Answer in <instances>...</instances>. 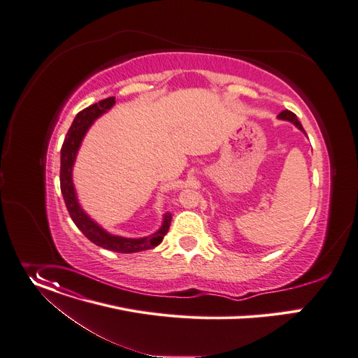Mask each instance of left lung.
Segmentation results:
<instances>
[{"instance_id":"left-lung-1","label":"left lung","mask_w":358,"mask_h":358,"mask_svg":"<svg viewBox=\"0 0 358 358\" xmlns=\"http://www.w3.org/2000/svg\"><path fill=\"white\" fill-rule=\"evenodd\" d=\"M277 118H278V120H284V121H289L291 124H294V125L300 129V131H303V133L306 134L301 122L297 120V115H296L294 113H291V111H288V110H284V111H281V113L277 115ZM306 136H307V134H306Z\"/></svg>"}]
</instances>
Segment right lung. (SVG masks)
<instances>
[{
  "label": "right lung",
  "instance_id": "obj_1",
  "mask_svg": "<svg viewBox=\"0 0 358 358\" xmlns=\"http://www.w3.org/2000/svg\"><path fill=\"white\" fill-rule=\"evenodd\" d=\"M115 104V96H110V99L101 100L100 103H95L83 111H80L70 129L66 136V140H64L62 148H61V170H59V184H61V192L64 201H66L67 210L74 221V224L78 227V229L83 231V234L96 244L99 247H103L110 251L115 252H122V254H131V252H138L144 250H150L157 247L164 236L167 234L170 224H171V213H166L162 215V222L159 225V229L154 231L150 236L140 237V238H129V237H122V236H115L108 233L104 227H101L95 220H92L81 207L78 197H77V191L73 180V170L74 164L77 159L78 150L83 144V140L85 134L88 133V129L94 124L95 120H99L101 115L108 113Z\"/></svg>",
  "mask_w": 358,
  "mask_h": 358
}]
</instances>
